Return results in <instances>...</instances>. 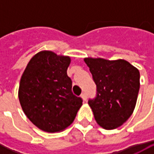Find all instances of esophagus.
<instances>
[{"mask_svg":"<svg viewBox=\"0 0 154 154\" xmlns=\"http://www.w3.org/2000/svg\"><path fill=\"white\" fill-rule=\"evenodd\" d=\"M80 97L82 98V99L84 100V101H86V99H87V95H86V93L85 92H83L81 95H80Z\"/></svg>","mask_w":154,"mask_h":154,"instance_id":"esophagus-1","label":"esophagus"}]
</instances>
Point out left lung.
<instances>
[{"label":"left lung","mask_w":154,"mask_h":154,"mask_svg":"<svg viewBox=\"0 0 154 154\" xmlns=\"http://www.w3.org/2000/svg\"><path fill=\"white\" fill-rule=\"evenodd\" d=\"M97 86L88 100L94 118L105 129L120 127L132 115L140 89V72L125 60L85 58Z\"/></svg>","instance_id":"left-lung-1"}]
</instances>
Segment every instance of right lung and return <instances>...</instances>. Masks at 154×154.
Here are the masks:
<instances>
[{"label": "right lung", "mask_w": 154, "mask_h": 154, "mask_svg": "<svg viewBox=\"0 0 154 154\" xmlns=\"http://www.w3.org/2000/svg\"><path fill=\"white\" fill-rule=\"evenodd\" d=\"M68 56L41 51L27 64L22 74L19 99L23 111L37 127L50 133L68 127L82 105V98L72 92L67 74Z\"/></svg>", "instance_id": "obj_1"}]
</instances>
